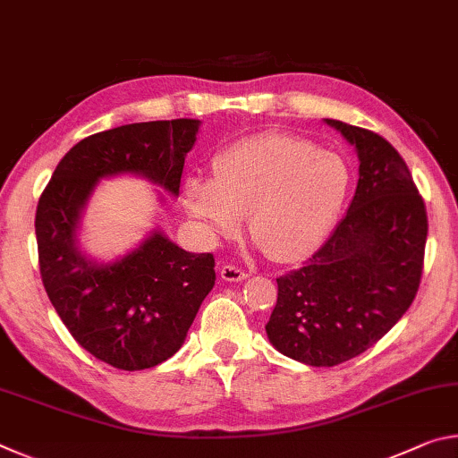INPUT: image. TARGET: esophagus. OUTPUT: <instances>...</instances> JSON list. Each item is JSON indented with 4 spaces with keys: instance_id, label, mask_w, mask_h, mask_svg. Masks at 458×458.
Returning a JSON list of instances; mask_svg holds the SVG:
<instances>
[{
    "instance_id": "34e87169",
    "label": "esophagus",
    "mask_w": 458,
    "mask_h": 458,
    "mask_svg": "<svg viewBox=\"0 0 458 458\" xmlns=\"http://www.w3.org/2000/svg\"><path fill=\"white\" fill-rule=\"evenodd\" d=\"M220 276L228 283H240V281H244V278H248V273L234 265H224L220 268Z\"/></svg>"
}]
</instances>
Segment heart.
Segmentation results:
<instances>
[{
    "label": "heart",
    "instance_id": "b5f03b06",
    "mask_svg": "<svg viewBox=\"0 0 458 458\" xmlns=\"http://www.w3.org/2000/svg\"><path fill=\"white\" fill-rule=\"evenodd\" d=\"M352 188L339 153L307 139L259 135L214 159V180L190 177L183 204L214 238L248 230L270 259L294 262L313 254L335 226Z\"/></svg>",
    "mask_w": 458,
    "mask_h": 458
}]
</instances>
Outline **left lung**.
Returning <instances> with one entry per match:
<instances>
[{
    "mask_svg": "<svg viewBox=\"0 0 458 458\" xmlns=\"http://www.w3.org/2000/svg\"><path fill=\"white\" fill-rule=\"evenodd\" d=\"M355 147L360 180L345 218L307 265L276 278L267 323L276 352L315 368L355 358L408 311L420 286L428 220L400 153L374 131L325 119Z\"/></svg>",
    "mask_w": 458,
    "mask_h": 458,
    "instance_id": "obj_1",
    "label": "left lung"
}]
</instances>
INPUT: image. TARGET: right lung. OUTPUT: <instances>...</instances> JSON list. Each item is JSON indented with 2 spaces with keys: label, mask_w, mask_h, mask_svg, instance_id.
<instances>
[{
  "label": "right lung",
  "mask_w": 458,
  "mask_h": 458,
  "mask_svg": "<svg viewBox=\"0 0 458 458\" xmlns=\"http://www.w3.org/2000/svg\"><path fill=\"white\" fill-rule=\"evenodd\" d=\"M199 125L133 123L82 139L38 201V259L50 303L84 350L113 368H153L180 350L214 286V257L183 250L157 228L123 257L98 262L81 248L82 214L105 177L137 175L180 196Z\"/></svg>",
  "instance_id": "add662e5"
}]
</instances>
